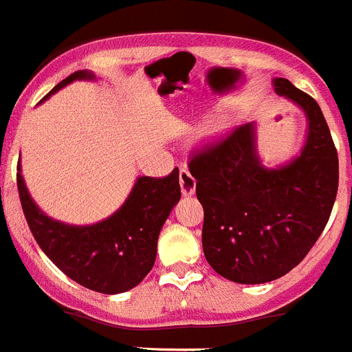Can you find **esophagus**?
Masks as SVG:
<instances>
[{
  "label": "esophagus",
  "mask_w": 352,
  "mask_h": 352,
  "mask_svg": "<svg viewBox=\"0 0 352 352\" xmlns=\"http://www.w3.org/2000/svg\"><path fill=\"white\" fill-rule=\"evenodd\" d=\"M195 185H197V182L190 174V170L186 167H182L179 169V186H182L183 195H193L195 193Z\"/></svg>",
  "instance_id": "34e87169"
}]
</instances>
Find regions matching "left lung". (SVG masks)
Here are the masks:
<instances>
[{
	"mask_svg": "<svg viewBox=\"0 0 352 352\" xmlns=\"http://www.w3.org/2000/svg\"><path fill=\"white\" fill-rule=\"evenodd\" d=\"M274 90L304 111L307 134L289 162L265 167L256 122L190 160L204 208L202 250L225 279L262 285L279 279L311 251L330 218L338 188V157L318 102L289 80Z\"/></svg>",
	"mask_w": 352,
	"mask_h": 352,
	"instance_id": "8db88e82",
	"label": "left lung"
}]
</instances>
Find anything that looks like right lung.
<instances>
[{
  "mask_svg": "<svg viewBox=\"0 0 352 352\" xmlns=\"http://www.w3.org/2000/svg\"><path fill=\"white\" fill-rule=\"evenodd\" d=\"M76 80L92 82V71H76L41 99ZM17 186L22 211L38 246L69 279L92 292L117 295L143 281L157 258V241L173 208L182 199L179 170L166 178L140 176L124 204L92 225H69L45 214L33 201L21 162Z\"/></svg>",
  "mask_w": 352,
  "mask_h": 352,
  "instance_id": "obj_1",
  "label": "right lung"
}]
</instances>
